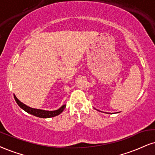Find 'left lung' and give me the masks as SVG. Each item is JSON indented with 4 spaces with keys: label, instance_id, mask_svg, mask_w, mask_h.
Segmentation results:
<instances>
[{
    "label": "left lung",
    "instance_id": "left-lung-1",
    "mask_svg": "<svg viewBox=\"0 0 155 155\" xmlns=\"http://www.w3.org/2000/svg\"><path fill=\"white\" fill-rule=\"evenodd\" d=\"M97 110V109H96ZM99 111H100V110H99Z\"/></svg>",
    "mask_w": 155,
    "mask_h": 155
}]
</instances>
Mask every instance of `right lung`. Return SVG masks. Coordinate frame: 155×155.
Returning <instances> with one entry per match:
<instances>
[{"label": "right lung", "mask_w": 155, "mask_h": 155, "mask_svg": "<svg viewBox=\"0 0 155 155\" xmlns=\"http://www.w3.org/2000/svg\"><path fill=\"white\" fill-rule=\"evenodd\" d=\"M14 99L16 100V103L18 104V105L19 106L21 109H23L24 111H26L27 113H29V114L35 115V116L39 117V118H52V117H55L61 114V113L63 111V110L65 109L66 105H63L61 106L59 109L55 110H40V109H36V108H32L29 107V106L26 105L25 104H24L23 102H21L19 100H18V98L16 97V95L14 94Z\"/></svg>", "instance_id": "1"}]
</instances>
